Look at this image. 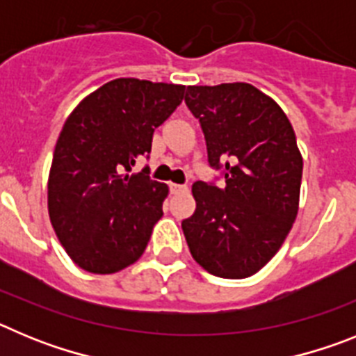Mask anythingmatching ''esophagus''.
Segmentation results:
<instances>
[{
    "label": "esophagus",
    "instance_id": "1",
    "mask_svg": "<svg viewBox=\"0 0 356 356\" xmlns=\"http://www.w3.org/2000/svg\"><path fill=\"white\" fill-rule=\"evenodd\" d=\"M169 188H171V193H172V194H178V193H185V191H187V185L169 184Z\"/></svg>",
    "mask_w": 356,
    "mask_h": 356
}]
</instances>
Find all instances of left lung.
I'll use <instances>...</instances> for the list:
<instances>
[{
    "label": "left lung",
    "mask_w": 356,
    "mask_h": 356,
    "mask_svg": "<svg viewBox=\"0 0 356 356\" xmlns=\"http://www.w3.org/2000/svg\"><path fill=\"white\" fill-rule=\"evenodd\" d=\"M212 168L226 187L193 185L196 212L181 228L193 259L221 278L259 273L278 253L300 209L303 156L282 106L251 83L191 85Z\"/></svg>",
    "instance_id": "1"
}]
</instances>
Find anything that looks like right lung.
Listing matches in <instances>:
<instances>
[{
  "mask_svg": "<svg viewBox=\"0 0 356 356\" xmlns=\"http://www.w3.org/2000/svg\"><path fill=\"white\" fill-rule=\"evenodd\" d=\"M185 85L118 78L85 96L65 119L48 178L56 237L83 271L112 275L143 257L169 187L147 169L153 131L184 99Z\"/></svg>",
  "mask_w": 356,
  "mask_h": 356,
  "instance_id": "add662e5",
  "label": "right lung"
}]
</instances>
